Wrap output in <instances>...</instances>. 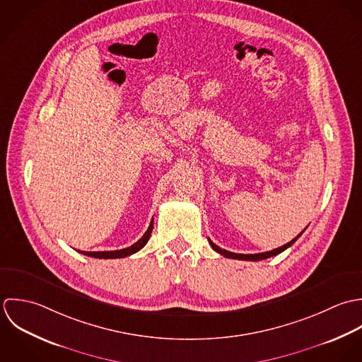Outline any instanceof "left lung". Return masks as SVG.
I'll return each instance as SVG.
<instances>
[{"mask_svg": "<svg viewBox=\"0 0 362 362\" xmlns=\"http://www.w3.org/2000/svg\"><path fill=\"white\" fill-rule=\"evenodd\" d=\"M305 230V229H303ZM303 230L296 236V238H293L291 242H288L287 245H283L281 247H277V249H273V250H270V252H264V253H256V255H240V253H233V252H228V250H225V249H221L219 246H217L216 243H213V240L211 239H209V242H210V245H211V247L218 252L219 255H222V256H225V257H228V259H238V260H250V262H259V260H264V259H267V257H272V256H276V255H280L281 252H284L286 249H288L289 246L303 233Z\"/></svg>", "mask_w": 362, "mask_h": 362, "instance_id": "8db88e82", "label": "left lung"}]
</instances>
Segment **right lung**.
<instances>
[{"label": "right lung", "instance_id": "right-lung-1", "mask_svg": "<svg viewBox=\"0 0 362 362\" xmlns=\"http://www.w3.org/2000/svg\"><path fill=\"white\" fill-rule=\"evenodd\" d=\"M152 228H153V219H151V223H149L146 232L143 235V238L139 242H136L134 245H132L130 247H126V249L107 250V252H81V250H78V252L82 253V255H86L89 257H95V259H120V257H127L130 255L137 253L140 249L144 247L146 242H148V239H149V236H151Z\"/></svg>", "mask_w": 362, "mask_h": 362}]
</instances>
